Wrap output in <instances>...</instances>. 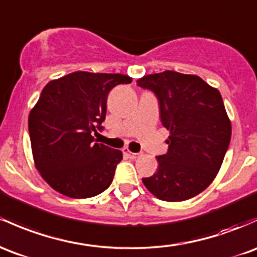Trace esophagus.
<instances>
[{
  "mask_svg": "<svg viewBox=\"0 0 257 257\" xmlns=\"http://www.w3.org/2000/svg\"><path fill=\"white\" fill-rule=\"evenodd\" d=\"M123 154L125 155V156H128L129 159H137V157L139 156V154H135V152H132L128 148H124L123 149Z\"/></svg>",
  "mask_w": 257,
  "mask_h": 257,
  "instance_id": "esophagus-1",
  "label": "esophagus"
}]
</instances>
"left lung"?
Segmentation results:
<instances>
[{"mask_svg": "<svg viewBox=\"0 0 257 257\" xmlns=\"http://www.w3.org/2000/svg\"><path fill=\"white\" fill-rule=\"evenodd\" d=\"M138 85L156 94L162 124L170 131L168 151L146 189L160 200L184 201L216 178L232 137V124L216 87L194 74L165 70L140 78Z\"/></svg>", "mask_w": 257, "mask_h": 257, "instance_id": "1", "label": "left lung"}]
</instances>
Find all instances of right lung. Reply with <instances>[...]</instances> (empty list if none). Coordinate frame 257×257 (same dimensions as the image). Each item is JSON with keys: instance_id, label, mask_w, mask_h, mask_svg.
Returning <instances> with one entry per match:
<instances>
[{"instance_id": "1", "label": "right lung", "mask_w": 257, "mask_h": 257, "mask_svg": "<svg viewBox=\"0 0 257 257\" xmlns=\"http://www.w3.org/2000/svg\"><path fill=\"white\" fill-rule=\"evenodd\" d=\"M132 78L111 73H70L51 80L29 113L36 170L51 188L73 199L98 195L111 185L122 151L95 143L107 96Z\"/></svg>"}]
</instances>
